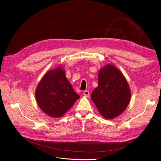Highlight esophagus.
<instances>
[{"mask_svg": "<svg viewBox=\"0 0 161 161\" xmlns=\"http://www.w3.org/2000/svg\"><path fill=\"white\" fill-rule=\"evenodd\" d=\"M83 96H85V97H89L90 96V92H89V91L88 90H85L84 92H83Z\"/></svg>", "mask_w": 161, "mask_h": 161, "instance_id": "esophagus-1", "label": "esophagus"}]
</instances>
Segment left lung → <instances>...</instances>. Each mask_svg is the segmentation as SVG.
Masks as SVG:
<instances>
[{
  "label": "left lung",
  "mask_w": 161,
  "mask_h": 161,
  "mask_svg": "<svg viewBox=\"0 0 161 161\" xmlns=\"http://www.w3.org/2000/svg\"><path fill=\"white\" fill-rule=\"evenodd\" d=\"M130 97L127 80L117 67L108 64L101 69L98 86L91 94L101 115L107 119L117 117L127 107Z\"/></svg>",
  "instance_id": "1"
}]
</instances>
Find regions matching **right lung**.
<instances>
[{
    "mask_svg": "<svg viewBox=\"0 0 161 161\" xmlns=\"http://www.w3.org/2000/svg\"><path fill=\"white\" fill-rule=\"evenodd\" d=\"M41 109L51 117L60 118L80 98L65 76L60 66L49 71L42 77L36 90Z\"/></svg>",
    "mask_w": 161,
    "mask_h": 161,
    "instance_id": "1",
    "label": "right lung"
}]
</instances>
